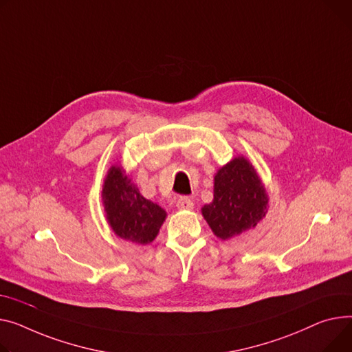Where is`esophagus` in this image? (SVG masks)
Returning <instances> with one entry per match:
<instances>
[{
  "mask_svg": "<svg viewBox=\"0 0 352 352\" xmlns=\"http://www.w3.org/2000/svg\"><path fill=\"white\" fill-rule=\"evenodd\" d=\"M177 206H178V209H192L194 202L188 197H179L177 201Z\"/></svg>",
  "mask_w": 352,
  "mask_h": 352,
  "instance_id": "obj_1",
  "label": "esophagus"
}]
</instances>
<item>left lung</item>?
<instances>
[{"mask_svg":"<svg viewBox=\"0 0 352 352\" xmlns=\"http://www.w3.org/2000/svg\"><path fill=\"white\" fill-rule=\"evenodd\" d=\"M267 210V195L252 164L236 157L215 175L214 201L202 215L215 235L223 241L254 228Z\"/></svg>","mask_w":352,"mask_h":352,"instance_id":"8db88e82","label":"left lung"}]
</instances>
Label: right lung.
Wrapping results in <instances>:
<instances>
[{
  "mask_svg": "<svg viewBox=\"0 0 352 352\" xmlns=\"http://www.w3.org/2000/svg\"><path fill=\"white\" fill-rule=\"evenodd\" d=\"M102 197L107 221L117 236L138 245L155 239L166 221V210L140 194L119 166L109 170Z\"/></svg>",
  "mask_w": 352,
  "mask_h": 352,
  "instance_id": "right-lung-1",
  "label": "right lung"
}]
</instances>
